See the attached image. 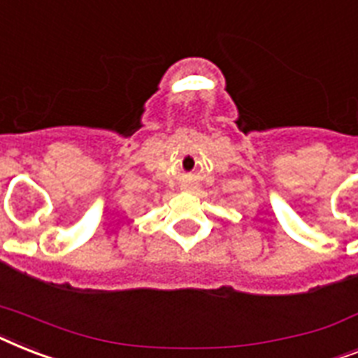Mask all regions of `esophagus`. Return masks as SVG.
I'll list each match as a JSON object with an SVG mask.
<instances>
[{
	"label": "esophagus",
	"mask_w": 358,
	"mask_h": 358,
	"mask_svg": "<svg viewBox=\"0 0 358 358\" xmlns=\"http://www.w3.org/2000/svg\"><path fill=\"white\" fill-rule=\"evenodd\" d=\"M185 189V191H189V187H184Z\"/></svg>",
	"instance_id": "obj_1"
}]
</instances>
